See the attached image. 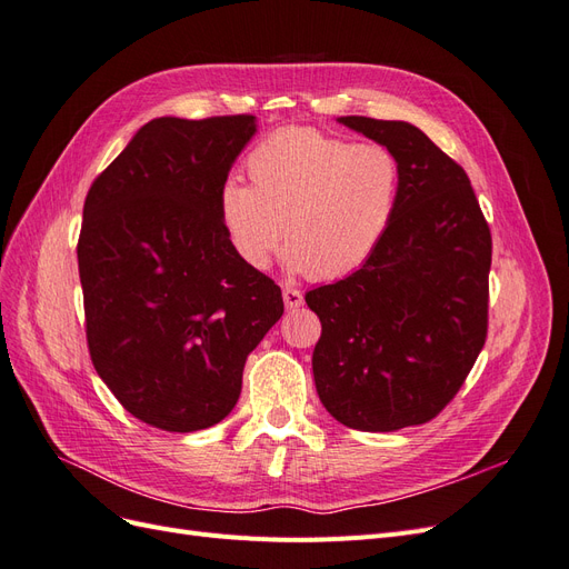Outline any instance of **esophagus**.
I'll return each instance as SVG.
<instances>
[{
  "label": "esophagus",
  "instance_id": "34e87169",
  "mask_svg": "<svg viewBox=\"0 0 569 569\" xmlns=\"http://www.w3.org/2000/svg\"><path fill=\"white\" fill-rule=\"evenodd\" d=\"M282 299H284V306L289 308V311H295V308L303 306V295H301L297 287H284L282 289Z\"/></svg>",
  "mask_w": 569,
  "mask_h": 569
}]
</instances>
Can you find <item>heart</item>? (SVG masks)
Instances as JSON below:
<instances>
[{
    "mask_svg": "<svg viewBox=\"0 0 569 569\" xmlns=\"http://www.w3.org/2000/svg\"><path fill=\"white\" fill-rule=\"evenodd\" d=\"M247 170L251 184L228 180L218 206L232 247L256 270L287 237L289 270L347 278L382 242L399 203V161L375 142L282 130L249 153Z\"/></svg>",
    "mask_w": 569,
    "mask_h": 569,
    "instance_id": "1",
    "label": "heart"
}]
</instances>
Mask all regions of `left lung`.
I'll list each match as a JSON object with an SVG mask.
<instances>
[{
	"label": "left lung",
	"instance_id": "1",
	"mask_svg": "<svg viewBox=\"0 0 569 569\" xmlns=\"http://www.w3.org/2000/svg\"><path fill=\"white\" fill-rule=\"evenodd\" d=\"M337 120L393 153L401 187L368 261L306 295L322 322L316 389L341 425L396 432L439 416L485 347L491 232L470 178L420 128Z\"/></svg>",
	"mask_w": 569,
	"mask_h": 569
}]
</instances>
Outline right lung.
I'll return each instance as SVG.
<instances>
[{"label": "right lung", "mask_w": 569, "mask_h": 569, "mask_svg": "<svg viewBox=\"0 0 569 569\" xmlns=\"http://www.w3.org/2000/svg\"><path fill=\"white\" fill-rule=\"evenodd\" d=\"M256 130V116L153 118L84 199L78 268L94 370L166 432L228 416L247 356L284 311L220 220V189Z\"/></svg>", "instance_id": "add662e5"}]
</instances>
